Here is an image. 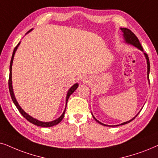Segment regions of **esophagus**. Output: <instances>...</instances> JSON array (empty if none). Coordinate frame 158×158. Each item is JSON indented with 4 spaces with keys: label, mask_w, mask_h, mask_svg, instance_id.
Wrapping results in <instances>:
<instances>
[{
    "label": "esophagus",
    "mask_w": 158,
    "mask_h": 158,
    "mask_svg": "<svg viewBox=\"0 0 158 158\" xmlns=\"http://www.w3.org/2000/svg\"><path fill=\"white\" fill-rule=\"evenodd\" d=\"M81 80L82 81H88V78H87V77H85V76H83L81 78Z\"/></svg>",
    "instance_id": "esophagus-1"
}]
</instances>
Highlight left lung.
Here are the masks:
<instances>
[{"label": "left lung", "mask_w": 158, "mask_h": 158, "mask_svg": "<svg viewBox=\"0 0 158 158\" xmlns=\"http://www.w3.org/2000/svg\"><path fill=\"white\" fill-rule=\"evenodd\" d=\"M121 29V30L122 31V32H123V39H124V42L127 44H129V45H133L134 47L138 48L139 50H140L141 51L143 52V53H144V56H145V58H146L147 60V64H148V81L150 82V80H149V73H150V60H149V57L148 56V54L145 53L144 52V50H143V48L142 47V45H141V44L139 43V40L137 37L132 32V31L130 30V29H127V28H120ZM140 113V111L137 114H136L135 116H134L133 118H131V120H129V121H126V122H123V123H121V124L119 125H115V126H109V125H106V124H104V123H101L98 121V120H97V118H95V117L94 116L93 114L92 113V115L93 116L94 119L95 120V121L98 122V123H100V124L102 125V126H105V127H117V126H121V125H124V124H127V123H129V122H131V121H133V120L135 118L136 116H137V115L139 113Z\"/></svg>", "instance_id": "1"}]
</instances>
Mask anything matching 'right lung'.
<instances>
[{"mask_svg":"<svg viewBox=\"0 0 158 158\" xmlns=\"http://www.w3.org/2000/svg\"><path fill=\"white\" fill-rule=\"evenodd\" d=\"M32 29H30V30H29L27 33L30 32V31L32 30ZM20 43H19L18 45L16 46L15 48H14L13 54H12L11 60H10V74H9V80H8V88H9L10 94V97H11L12 100H13L14 105H15V106H16V108H17V109L19 110V112H20L21 114H22L23 116H24L25 118L27 120V121H29L31 123H33V124L36 125V126H37V127H53V126L57 125L58 123H59L60 122L62 121V119L64 118L65 112H66L67 102H68V100H69V97H70L71 94H72L73 92H74L75 90L77 89V87H79V84H78V83L74 84V85H73L72 87H71L70 89L68 90V92H67V94H66V107H65V109H64V112H63V113H62V115H60L59 118H58L57 119L54 120V121H49V122H44V121H39V120L35 118L31 117V115H29V114H27V113L25 112V111L22 108V107H21L19 105L17 100H16V99L15 98V95H14V89H13V86H12V64H13V60H14V55H15L16 51V50H17V48H19V45H20Z\"/></svg>","mask_w":158,"mask_h":158,"instance_id":"obj_1","label":"right lung"}]
</instances>
